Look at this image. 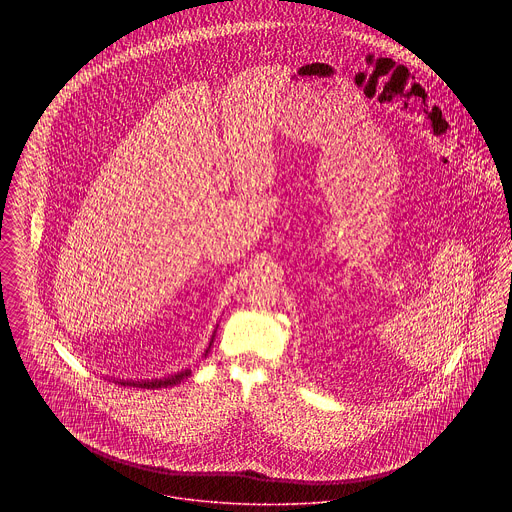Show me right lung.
Segmentation results:
<instances>
[{
	"label": "right lung",
	"instance_id": "1",
	"mask_svg": "<svg viewBox=\"0 0 512 512\" xmlns=\"http://www.w3.org/2000/svg\"><path fill=\"white\" fill-rule=\"evenodd\" d=\"M209 349H211V345H209ZM209 349H207V353H209ZM205 353V355H207ZM191 374V370L187 368V370H181V372H177V374H173V376H167V378H155V380H147V382H134V380H130V382H122L124 386L126 384H130V386H136V388H147V390H155V388H167V386H173V384H179L183 378H187Z\"/></svg>",
	"mask_w": 512,
	"mask_h": 512
}]
</instances>
